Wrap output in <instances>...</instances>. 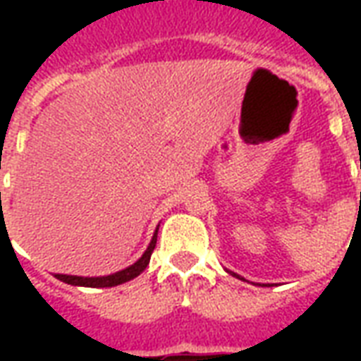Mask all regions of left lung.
I'll return each instance as SVG.
<instances>
[{
  "label": "left lung",
  "instance_id": "obj_1",
  "mask_svg": "<svg viewBox=\"0 0 361 361\" xmlns=\"http://www.w3.org/2000/svg\"><path fill=\"white\" fill-rule=\"evenodd\" d=\"M360 195H361V193H360ZM226 271H228V269H226ZM228 272H230V274H232V276H235V279H240V280H245V279H243V276H240V274H235L234 271H228ZM257 286H271V284H257Z\"/></svg>",
  "mask_w": 361,
  "mask_h": 361
}]
</instances>
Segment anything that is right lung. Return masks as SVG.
I'll list each match as a JSON object with an SVG mask.
<instances>
[{
  "label": "right lung",
  "instance_id": "obj_1",
  "mask_svg": "<svg viewBox=\"0 0 361 361\" xmlns=\"http://www.w3.org/2000/svg\"><path fill=\"white\" fill-rule=\"evenodd\" d=\"M1 199V193H0ZM157 235H158V228L154 230V235H152V240H150L149 247L147 251L142 253V257L133 263L131 267H127L123 271L114 272V274H108V276H87V279H82V276H69V274H56V279H59L61 282H67V284H71V286H85V288H111V286H118V284H123L127 280L135 279V276H139L147 265H149L150 255H152V251L157 247Z\"/></svg>",
  "mask_w": 361,
  "mask_h": 361
}]
</instances>
